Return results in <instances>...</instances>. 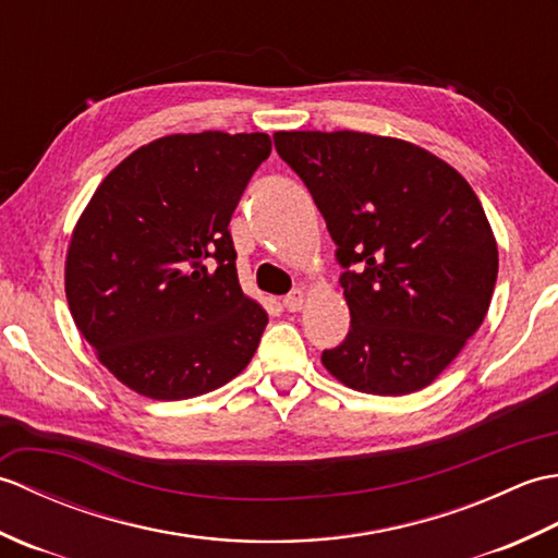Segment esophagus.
<instances>
[{
  "label": "esophagus",
  "instance_id": "34e87169",
  "mask_svg": "<svg viewBox=\"0 0 558 558\" xmlns=\"http://www.w3.org/2000/svg\"><path fill=\"white\" fill-rule=\"evenodd\" d=\"M282 306H286L288 312H300L304 306V292L302 290H292L290 294L282 298Z\"/></svg>",
  "mask_w": 558,
  "mask_h": 558
}]
</instances>
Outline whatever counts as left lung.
Here are the masks:
<instances>
[{
	"mask_svg": "<svg viewBox=\"0 0 558 558\" xmlns=\"http://www.w3.org/2000/svg\"><path fill=\"white\" fill-rule=\"evenodd\" d=\"M336 242L350 330L322 362L374 396L429 386L487 316L499 272L477 194L441 158L360 132H278Z\"/></svg>",
	"mask_w": 558,
	"mask_h": 558,
	"instance_id": "left-lung-1",
	"label": "left lung"
}]
</instances>
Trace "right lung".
<instances>
[{"mask_svg":"<svg viewBox=\"0 0 558 558\" xmlns=\"http://www.w3.org/2000/svg\"><path fill=\"white\" fill-rule=\"evenodd\" d=\"M268 134H172L105 177L71 234L66 300L98 360L136 393L186 400L252 362L268 314L228 230Z\"/></svg>","mask_w":558,"mask_h":558,"instance_id":"add662e5","label":"right lung"}]
</instances>
